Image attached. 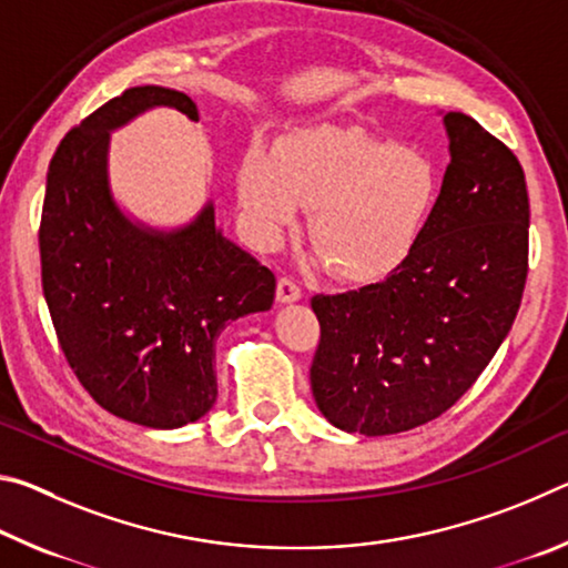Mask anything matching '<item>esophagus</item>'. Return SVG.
I'll return each instance as SVG.
<instances>
[{
    "label": "esophagus",
    "instance_id": "1",
    "mask_svg": "<svg viewBox=\"0 0 568 568\" xmlns=\"http://www.w3.org/2000/svg\"><path fill=\"white\" fill-rule=\"evenodd\" d=\"M275 297H277V303H295L303 297V291H301V285L293 281V277H281V281H277Z\"/></svg>",
    "mask_w": 568,
    "mask_h": 568
}]
</instances>
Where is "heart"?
<instances>
[{
    "mask_svg": "<svg viewBox=\"0 0 568 568\" xmlns=\"http://www.w3.org/2000/svg\"><path fill=\"white\" fill-rule=\"evenodd\" d=\"M240 203L263 235L313 207L311 240L335 275L368 283L390 273L416 243L434 210V162L361 130L303 128L281 140L275 155L247 152L240 168Z\"/></svg>",
    "mask_w": 568,
    "mask_h": 568,
    "instance_id": "1",
    "label": "heart"
}]
</instances>
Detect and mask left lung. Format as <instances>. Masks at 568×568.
<instances>
[{
    "mask_svg": "<svg viewBox=\"0 0 568 568\" xmlns=\"http://www.w3.org/2000/svg\"><path fill=\"white\" fill-rule=\"evenodd\" d=\"M450 162L420 235L381 283L315 295L313 398L345 434L438 418L511 331L528 273L521 162L464 112L444 114Z\"/></svg>",
    "mask_w": 568,
    "mask_h": 568,
    "instance_id": "8db88e82",
    "label": "left lung"
}]
</instances>
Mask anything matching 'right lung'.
Returning <instances> with one entry per match:
<instances>
[{
	"label": "right lung",
	"instance_id": "1",
	"mask_svg": "<svg viewBox=\"0 0 568 568\" xmlns=\"http://www.w3.org/2000/svg\"><path fill=\"white\" fill-rule=\"evenodd\" d=\"M152 108L197 122L185 92L145 84L64 134L47 170L42 287L84 390L118 418L180 428L215 406L217 335L271 311L275 275L220 233L213 203L175 230L122 213L110 187V132Z\"/></svg>",
	"mask_w": 568,
	"mask_h": 568
}]
</instances>
